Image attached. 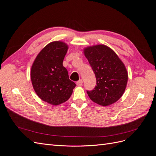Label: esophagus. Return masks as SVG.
Segmentation results:
<instances>
[{"mask_svg": "<svg viewBox=\"0 0 156 156\" xmlns=\"http://www.w3.org/2000/svg\"><path fill=\"white\" fill-rule=\"evenodd\" d=\"M82 83H83V81H82V79H80V80L76 82V85L78 86H81L82 85Z\"/></svg>", "mask_w": 156, "mask_h": 156, "instance_id": "esophagus-1", "label": "esophagus"}]
</instances>
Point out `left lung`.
Returning <instances> with one entry per match:
<instances>
[{
  "label": "left lung",
  "mask_w": 156,
  "mask_h": 156,
  "mask_svg": "<svg viewBox=\"0 0 156 156\" xmlns=\"http://www.w3.org/2000/svg\"><path fill=\"white\" fill-rule=\"evenodd\" d=\"M84 54L95 75L96 86L87 91L91 101L108 106L122 96L127 86L128 75L122 61L112 49L96 45L84 49Z\"/></svg>",
  "instance_id": "1"
}]
</instances>
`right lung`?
I'll return each instance as SVG.
<instances>
[{
  "instance_id": "right-lung-1",
  "label": "right lung",
  "mask_w": 156,
  "mask_h": 156,
  "mask_svg": "<svg viewBox=\"0 0 156 156\" xmlns=\"http://www.w3.org/2000/svg\"><path fill=\"white\" fill-rule=\"evenodd\" d=\"M67 50L64 42L48 44L38 53L31 68L30 79L35 92L42 100L53 105L67 101L76 86L63 65Z\"/></svg>"
}]
</instances>
